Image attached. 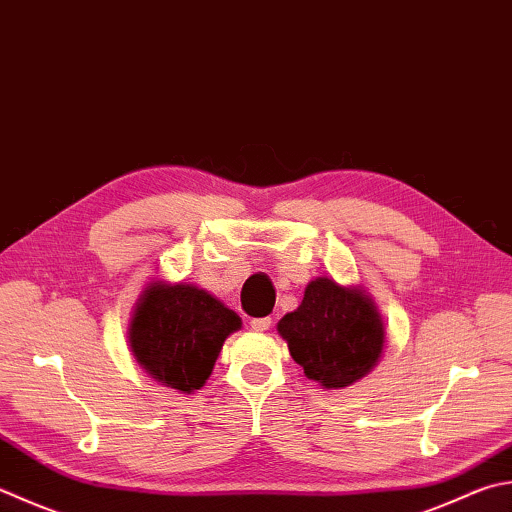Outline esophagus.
Returning <instances> with one entry per match:
<instances>
[{"instance_id": "34e87169", "label": "esophagus", "mask_w": 512, "mask_h": 512, "mask_svg": "<svg viewBox=\"0 0 512 512\" xmlns=\"http://www.w3.org/2000/svg\"><path fill=\"white\" fill-rule=\"evenodd\" d=\"M252 330L254 332H265V330H269V325H272V318L269 316H263V318H252Z\"/></svg>"}]
</instances>
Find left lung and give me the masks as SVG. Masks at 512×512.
I'll return each instance as SVG.
<instances>
[{"label": "left lung", "instance_id": "obj_1", "mask_svg": "<svg viewBox=\"0 0 512 512\" xmlns=\"http://www.w3.org/2000/svg\"><path fill=\"white\" fill-rule=\"evenodd\" d=\"M292 359L323 390H343L379 363L385 325L361 285H339L332 276L307 283L301 305L276 325Z\"/></svg>", "mask_w": 512, "mask_h": 512}]
</instances>
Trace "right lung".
<instances>
[{
	"mask_svg": "<svg viewBox=\"0 0 512 512\" xmlns=\"http://www.w3.org/2000/svg\"><path fill=\"white\" fill-rule=\"evenodd\" d=\"M240 316L194 283L151 281L142 289L129 323L133 359L153 381L180 394L207 383Z\"/></svg>",
	"mask_w": 512,
	"mask_h": 512,
	"instance_id": "1",
	"label": "right lung"
}]
</instances>
